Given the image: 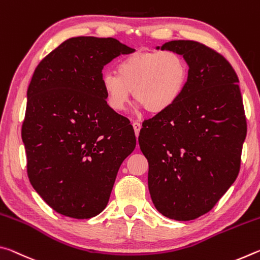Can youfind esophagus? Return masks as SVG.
<instances>
[{
    "instance_id": "esophagus-1",
    "label": "esophagus",
    "mask_w": 260,
    "mask_h": 260,
    "mask_svg": "<svg viewBox=\"0 0 260 260\" xmlns=\"http://www.w3.org/2000/svg\"><path fill=\"white\" fill-rule=\"evenodd\" d=\"M133 128H134V132H135V135H136V138H138L139 136V133H140V131H141V127H142V125L140 124L139 121H133Z\"/></svg>"
}]
</instances>
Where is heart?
<instances>
[{"mask_svg": "<svg viewBox=\"0 0 260 260\" xmlns=\"http://www.w3.org/2000/svg\"><path fill=\"white\" fill-rule=\"evenodd\" d=\"M115 73H104L101 85L108 107L126 109L133 98L149 113L158 114L178 102L189 78L187 60L177 51H135L119 60Z\"/></svg>", "mask_w": 260, "mask_h": 260, "instance_id": "heart-1", "label": "heart"}]
</instances>
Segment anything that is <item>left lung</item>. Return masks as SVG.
<instances>
[{"mask_svg":"<svg viewBox=\"0 0 260 260\" xmlns=\"http://www.w3.org/2000/svg\"><path fill=\"white\" fill-rule=\"evenodd\" d=\"M160 49L183 56L188 83L173 107L143 121L139 143L156 209L188 221L212 210L236 180L246 119L239 78L225 57L190 40Z\"/></svg>","mask_w":260,"mask_h":260,"instance_id":"8db88e82","label":"left lung"}]
</instances>
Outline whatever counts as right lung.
<instances>
[{
    "label": "right lung",
    "mask_w": 260,
    "mask_h": 260,
    "mask_svg": "<svg viewBox=\"0 0 260 260\" xmlns=\"http://www.w3.org/2000/svg\"><path fill=\"white\" fill-rule=\"evenodd\" d=\"M133 51L113 38H71L35 69L21 138L29 182L56 212L76 219L102 212L134 150L133 127L108 107L101 85L104 65Z\"/></svg>",
    "instance_id": "1"
}]
</instances>
